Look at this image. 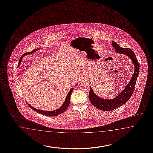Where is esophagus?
Instances as JSON below:
<instances>
[{"instance_id": "esophagus-1", "label": "esophagus", "mask_w": 153, "mask_h": 153, "mask_svg": "<svg viewBox=\"0 0 153 153\" xmlns=\"http://www.w3.org/2000/svg\"><path fill=\"white\" fill-rule=\"evenodd\" d=\"M85 79L84 77H83V78H82L81 79V81H85Z\"/></svg>"}]
</instances>
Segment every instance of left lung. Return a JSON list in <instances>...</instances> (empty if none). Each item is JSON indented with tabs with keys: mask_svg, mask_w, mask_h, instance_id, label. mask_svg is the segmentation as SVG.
Wrapping results in <instances>:
<instances>
[{
	"mask_svg": "<svg viewBox=\"0 0 153 153\" xmlns=\"http://www.w3.org/2000/svg\"><path fill=\"white\" fill-rule=\"evenodd\" d=\"M112 47L116 52L125 54L132 62L134 65V72L132 77L123 90L113 99H104L97 95L91 87L89 93V99L91 102L97 109L102 111H111L125 104L132 95L135 87L137 79L139 72V64L133 51L128 48L121 47L115 41L112 42Z\"/></svg>",
	"mask_w": 153,
	"mask_h": 153,
	"instance_id": "8db88e82",
	"label": "left lung"
}]
</instances>
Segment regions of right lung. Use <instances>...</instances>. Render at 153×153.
Returning <instances> with one entry per match:
<instances>
[{"instance_id":"right-lung-1","label":"right lung","mask_w":153,"mask_h":153,"mask_svg":"<svg viewBox=\"0 0 153 153\" xmlns=\"http://www.w3.org/2000/svg\"><path fill=\"white\" fill-rule=\"evenodd\" d=\"M39 48H38L37 49H35L34 50L30 52V53H26L23 54V55H22V56L21 57L20 59L19 62V66L20 65L21 60H22V58H24V56L27 55L32 54V53H33L34 52L37 51L38 50H39ZM78 85V84H77L75 86H76V85ZM74 87L72 88L70 90V91L68 92V94H67V96H66V99H65V100L64 102V103L62 104V105H61L59 109H56V110H53V111H45V110L44 111V110H39V109H36V108H33V107L30 104H29L27 102H27L28 105L31 108V109H32V110H33L37 112L38 113H39V114H41L42 115L47 116H56L59 115H60L61 113L64 112L65 111L66 109H68V105H69V104H70V102L71 95L72 91H74Z\"/></svg>"}]
</instances>
